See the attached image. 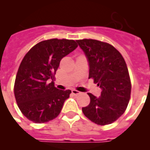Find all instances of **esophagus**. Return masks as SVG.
Here are the masks:
<instances>
[{
	"label": "esophagus",
	"mask_w": 150,
	"mask_h": 150,
	"mask_svg": "<svg viewBox=\"0 0 150 150\" xmlns=\"http://www.w3.org/2000/svg\"><path fill=\"white\" fill-rule=\"evenodd\" d=\"M72 94L74 95H80V94H81V92H80V91H77V90H76V89H72Z\"/></svg>",
	"instance_id": "esophagus-1"
}]
</instances>
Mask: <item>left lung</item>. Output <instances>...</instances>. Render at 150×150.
<instances>
[{"label": "left lung", "mask_w": 150, "mask_h": 150, "mask_svg": "<svg viewBox=\"0 0 150 150\" xmlns=\"http://www.w3.org/2000/svg\"><path fill=\"white\" fill-rule=\"evenodd\" d=\"M89 63V76L101 88L100 96L91 93L83 114L99 125L114 122L123 114L131 98L132 83L124 58L110 43L92 39L77 40Z\"/></svg>", "instance_id": "1"}]
</instances>
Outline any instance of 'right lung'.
Masks as SVG:
<instances>
[{
	"instance_id": "add662e5",
	"label": "right lung",
	"mask_w": 150,
	"mask_h": 150,
	"mask_svg": "<svg viewBox=\"0 0 150 150\" xmlns=\"http://www.w3.org/2000/svg\"><path fill=\"white\" fill-rule=\"evenodd\" d=\"M77 46L74 40L54 38L37 43L24 56L16 76L14 95L28 120L45 123L59 116L71 91L55 88V73L61 60Z\"/></svg>"
}]
</instances>
